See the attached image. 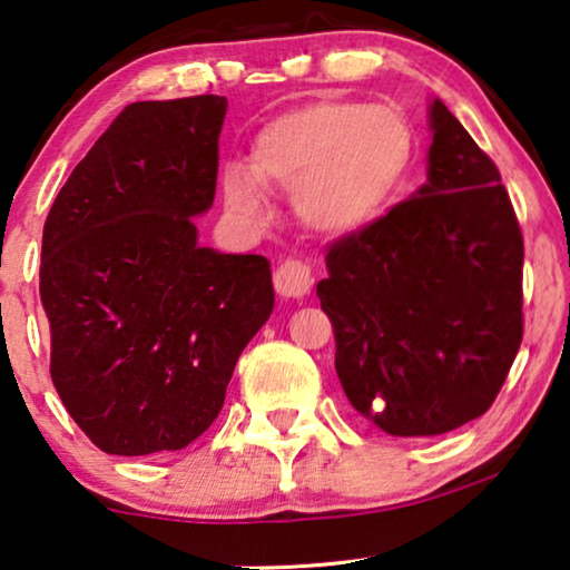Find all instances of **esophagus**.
I'll list each match as a JSON object with an SVG mask.
<instances>
[{
    "label": "esophagus",
    "mask_w": 570,
    "mask_h": 570,
    "mask_svg": "<svg viewBox=\"0 0 570 570\" xmlns=\"http://www.w3.org/2000/svg\"><path fill=\"white\" fill-rule=\"evenodd\" d=\"M275 287L283 298H303V295H308L311 287H314L311 267L298 259H287L285 264H279V269L275 272Z\"/></svg>",
    "instance_id": "34e87169"
}]
</instances>
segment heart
I'll return each instance as SVG.
<instances>
[{
  "label": "heart",
  "instance_id": "b5f03b06",
  "mask_svg": "<svg viewBox=\"0 0 570 570\" xmlns=\"http://www.w3.org/2000/svg\"><path fill=\"white\" fill-rule=\"evenodd\" d=\"M415 153V127L400 106L311 100L262 124L248 168H223L225 205L240 223L262 225L272 213L264 189H277L311 233L347 238L384 217Z\"/></svg>",
  "mask_w": 570,
  "mask_h": 570
}]
</instances>
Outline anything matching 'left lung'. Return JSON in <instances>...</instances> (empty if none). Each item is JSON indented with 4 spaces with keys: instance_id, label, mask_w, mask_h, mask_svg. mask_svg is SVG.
Here are the masks:
<instances>
[{
    "instance_id": "left-lung-1",
    "label": "left lung",
    "mask_w": 570,
    "mask_h": 570,
    "mask_svg": "<svg viewBox=\"0 0 570 570\" xmlns=\"http://www.w3.org/2000/svg\"><path fill=\"white\" fill-rule=\"evenodd\" d=\"M428 127V181L334 244L316 285L340 384L389 435H441L488 412L524 332V240L501 174L439 98Z\"/></svg>"
}]
</instances>
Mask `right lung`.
Instances as JSON below:
<instances>
[{
    "label": "right lung",
    "instance_id": "right-lung-1",
    "mask_svg": "<svg viewBox=\"0 0 570 570\" xmlns=\"http://www.w3.org/2000/svg\"><path fill=\"white\" fill-rule=\"evenodd\" d=\"M225 111L223 96L127 106L46 217L51 381L106 454L199 439L275 308L269 262L202 246L194 225L215 199Z\"/></svg>",
    "mask_w": 570,
    "mask_h": 570
}]
</instances>
